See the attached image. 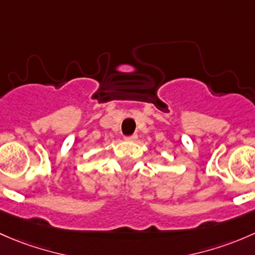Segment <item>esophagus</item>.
<instances>
[{"instance_id": "obj_1", "label": "esophagus", "mask_w": 255, "mask_h": 255, "mask_svg": "<svg viewBox=\"0 0 255 255\" xmlns=\"http://www.w3.org/2000/svg\"><path fill=\"white\" fill-rule=\"evenodd\" d=\"M136 138H137V135H136V133H133V135L125 137V140H127V141H136Z\"/></svg>"}]
</instances>
